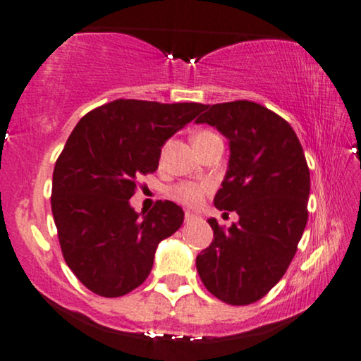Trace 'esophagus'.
<instances>
[{"mask_svg": "<svg viewBox=\"0 0 361 361\" xmlns=\"http://www.w3.org/2000/svg\"><path fill=\"white\" fill-rule=\"evenodd\" d=\"M193 220H196V214L191 213V212H186L185 213V221L188 223V221H193Z\"/></svg>", "mask_w": 361, "mask_h": 361, "instance_id": "1", "label": "esophagus"}]
</instances>
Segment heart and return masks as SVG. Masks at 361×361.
<instances>
[{
    "instance_id": "1",
    "label": "heart",
    "mask_w": 361,
    "mask_h": 361,
    "mask_svg": "<svg viewBox=\"0 0 361 361\" xmlns=\"http://www.w3.org/2000/svg\"><path fill=\"white\" fill-rule=\"evenodd\" d=\"M207 133L208 131H203V133H198L196 136L207 135ZM207 190L208 188L204 185L183 183L173 190V196H175V200H178L180 203L186 204V207H198V204L203 202V196L207 193Z\"/></svg>"
}]
</instances>
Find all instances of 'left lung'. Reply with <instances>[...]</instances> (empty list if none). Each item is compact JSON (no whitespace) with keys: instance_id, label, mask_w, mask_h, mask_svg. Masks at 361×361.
<instances>
[{"instance_id":"8db88e82","label":"left lung","mask_w":361,"mask_h":361,"mask_svg":"<svg viewBox=\"0 0 361 361\" xmlns=\"http://www.w3.org/2000/svg\"><path fill=\"white\" fill-rule=\"evenodd\" d=\"M195 123L214 126L228 140L230 159L213 203L240 216L228 230L209 218L213 241L196 257V270L221 302L255 303L285 275L307 226L303 148L281 116L246 99L207 104Z\"/></svg>"}]
</instances>
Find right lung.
<instances>
[{
    "label": "right lung",
    "mask_w": 361,
    "mask_h": 361,
    "mask_svg": "<svg viewBox=\"0 0 361 361\" xmlns=\"http://www.w3.org/2000/svg\"><path fill=\"white\" fill-rule=\"evenodd\" d=\"M202 103L116 99L81 118L53 171L51 209L63 257L86 288L116 298L140 286L159 241L183 225V209L130 204L136 178L157 171L163 145L203 111Z\"/></svg>",
    "instance_id": "right-lung-1"
}]
</instances>
